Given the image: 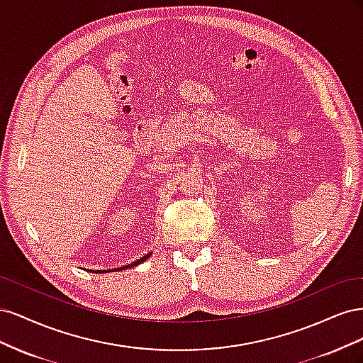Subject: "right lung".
<instances>
[{
  "mask_svg": "<svg viewBox=\"0 0 363 363\" xmlns=\"http://www.w3.org/2000/svg\"><path fill=\"white\" fill-rule=\"evenodd\" d=\"M152 255V252H147L145 256H142L140 259H138L136 262H133V263H128V265H124V267H121V268H115V269H89L91 272H95V274H104V272H115V271H123V269H128V268H133V267H138V265H140L142 262L144 260H147L150 256Z\"/></svg>",
  "mask_w": 363,
  "mask_h": 363,
  "instance_id": "obj_1",
  "label": "right lung"
}]
</instances>
